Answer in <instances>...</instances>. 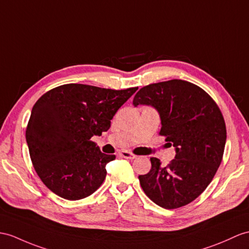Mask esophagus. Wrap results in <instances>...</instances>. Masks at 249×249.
I'll return each mask as SVG.
<instances>
[{
	"instance_id": "obj_1",
	"label": "esophagus",
	"mask_w": 249,
	"mask_h": 249,
	"mask_svg": "<svg viewBox=\"0 0 249 249\" xmlns=\"http://www.w3.org/2000/svg\"><path fill=\"white\" fill-rule=\"evenodd\" d=\"M119 155L121 157H124V159H128V160H134V159H136V155L129 152V151H120Z\"/></svg>"
}]
</instances>
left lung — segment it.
<instances>
[{"instance_id": "left-lung-1", "label": "left lung", "mask_w": 249, "mask_h": 249, "mask_svg": "<svg viewBox=\"0 0 249 249\" xmlns=\"http://www.w3.org/2000/svg\"><path fill=\"white\" fill-rule=\"evenodd\" d=\"M133 106H149L159 112L160 134L175 149L168 166L151 159L149 173L139 175L148 197L166 209L191 203L211 183L223 159L226 126L213 99L196 84L178 79L141 89Z\"/></svg>"}]
</instances>
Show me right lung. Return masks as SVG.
<instances>
[{
  "label": "right lung",
  "mask_w": 249,
  "mask_h": 249,
  "mask_svg": "<svg viewBox=\"0 0 249 249\" xmlns=\"http://www.w3.org/2000/svg\"><path fill=\"white\" fill-rule=\"evenodd\" d=\"M137 89L70 83L48 90L36 102L26 142L36 172L54 195L77 201L104 183L107 163L115 155L102 153L90 138L110 129L114 115Z\"/></svg>",
  "instance_id": "add662e5"
}]
</instances>
